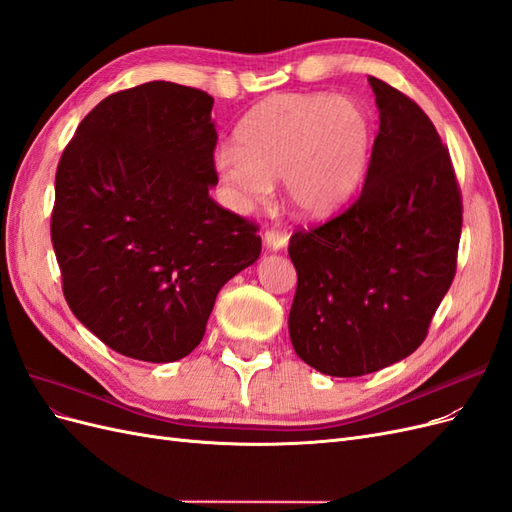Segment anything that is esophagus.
Here are the masks:
<instances>
[{"label":"esophagus","instance_id":"34e87169","mask_svg":"<svg viewBox=\"0 0 512 512\" xmlns=\"http://www.w3.org/2000/svg\"><path fill=\"white\" fill-rule=\"evenodd\" d=\"M286 243H288L286 232H282V230H267L265 232V247H267V250L277 252V250H282V247H286Z\"/></svg>","mask_w":512,"mask_h":512}]
</instances>
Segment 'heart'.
Here are the masks:
<instances>
[{
	"mask_svg": "<svg viewBox=\"0 0 512 512\" xmlns=\"http://www.w3.org/2000/svg\"><path fill=\"white\" fill-rule=\"evenodd\" d=\"M237 147L215 151L213 166L232 207L245 209L282 179L286 207L324 220L365 181L374 126L367 108L333 94H280L256 104L235 130Z\"/></svg>",
	"mask_w": 512,
	"mask_h": 512,
	"instance_id": "b5f03b06",
	"label": "heart"
}]
</instances>
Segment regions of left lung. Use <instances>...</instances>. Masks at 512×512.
<instances>
[{"instance_id":"left-lung-1","label":"left lung","mask_w":512,"mask_h":512,"mask_svg":"<svg viewBox=\"0 0 512 512\" xmlns=\"http://www.w3.org/2000/svg\"><path fill=\"white\" fill-rule=\"evenodd\" d=\"M380 111L361 196L290 237L294 352L320 374L356 378L406 359L457 269L461 194L448 149L421 106L369 76Z\"/></svg>"}]
</instances>
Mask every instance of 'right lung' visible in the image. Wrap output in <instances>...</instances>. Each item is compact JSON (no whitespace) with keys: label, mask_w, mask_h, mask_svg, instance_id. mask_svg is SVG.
<instances>
[{"label":"right lung","mask_w":512,"mask_h":512,"mask_svg":"<svg viewBox=\"0 0 512 512\" xmlns=\"http://www.w3.org/2000/svg\"><path fill=\"white\" fill-rule=\"evenodd\" d=\"M213 98L151 81L104 98L55 175L51 241L64 297L115 352L188 356L220 288L260 256L256 226L209 196Z\"/></svg>","instance_id":"right-lung-1"}]
</instances>
